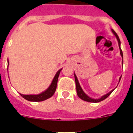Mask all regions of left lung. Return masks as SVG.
<instances>
[{"label":"left lung","instance_id":"left-lung-1","mask_svg":"<svg viewBox=\"0 0 133 133\" xmlns=\"http://www.w3.org/2000/svg\"><path fill=\"white\" fill-rule=\"evenodd\" d=\"M112 31L113 34L115 35L116 38H117V39L118 43H119V49H120V54H121V55H122V58H123V52H122V49H121V48H120V44H121V42H120L119 38V36H118V35L117 34V33H116V32H115L114 30H112ZM122 63H123V61H122ZM121 78H122V77L119 78V81H120V79H121ZM75 83H76V88H77V95H78V97H79L80 99H81L82 100H83V101H88V102H93V103H97V102H100V101H103V100H104V99H106V98H107V97H108V96H109V95H110L112 92V91H113V90H112L110 91L109 93H108V94H106L105 95L103 96V97H101V98L99 99H91V98H90V97H88L87 95H85V93H84V92L83 91V90L81 89V86H80V85H79V81H78V79H77V77H76V75H75Z\"/></svg>","mask_w":133,"mask_h":133}]
</instances>
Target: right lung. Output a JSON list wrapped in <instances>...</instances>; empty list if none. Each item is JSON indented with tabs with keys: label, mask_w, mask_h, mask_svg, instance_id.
I'll return each mask as SVG.
<instances>
[{
	"label": "right lung",
	"mask_w": 133,
	"mask_h": 133,
	"mask_svg": "<svg viewBox=\"0 0 133 133\" xmlns=\"http://www.w3.org/2000/svg\"><path fill=\"white\" fill-rule=\"evenodd\" d=\"M61 70L62 69H61L57 72L54 79H53V81H52V83H51V85L45 92H42L40 95H21H21L23 97L24 99H25L26 100L30 101H42L50 98L52 95H54L55 91H56L58 76H59V74H60V72L61 71Z\"/></svg>",
	"instance_id": "add662e5"
}]
</instances>
